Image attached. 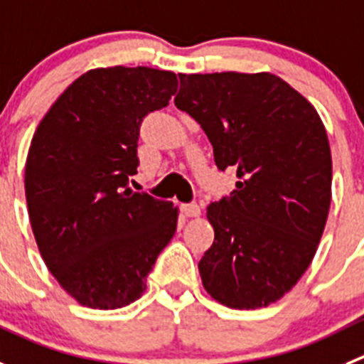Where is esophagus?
Listing matches in <instances>:
<instances>
[{"mask_svg": "<svg viewBox=\"0 0 364 364\" xmlns=\"http://www.w3.org/2000/svg\"><path fill=\"white\" fill-rule=\"evenodd\" d=\"M181 210L186 217H198L201 213L198 203H185V205H181Z\"/></svg>", "mask_w": 364, "mask_h": 364, "instance_id": "obj_1", "label": "esophagus"}]
</instances>
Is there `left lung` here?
I'll use <instances>...</instances> for the list:
<instances>
[{
  "instance_id": "1",
  "label": "left lung",
  "mask_w": 364,
  "mask_h": 364,
  "mask_svg": "<svg viewBox=\"0 0 364 364\" xmlns=\"http://www.w3.org/2000/svg\"><path fill=\"white\" fill-rule=\"evenodd\" d=\"M174 104L201 125L237 190L206 208L215 239L205 289L232 309L280 300L314 259L331 208L327 131L307 98L271 73L179 75Z\"/></svg>"
}]
</instances>
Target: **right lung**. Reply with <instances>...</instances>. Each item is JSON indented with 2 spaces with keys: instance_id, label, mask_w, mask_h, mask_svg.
Wrapping results in <instances>:
<instances>
[{
  "instance_id": "right-lung-1",
  "label": "right lung",
  "mask_w": 364,
  "mask_h": 364,
  "mask_svg": "<svg viewBox=\"0 0 364 364\" xmlns=\"http://www.w3.org/2000/svg\"><path fill=\"white\" fill-rule=\"evenodd\" d=\"M172 71L98 68L75 80L30 144L25 192L41 257L64 291L91 309H120L144 294L178 208L132 192L144 118L168 105Z\"/></svg>"
}]
</instances>
